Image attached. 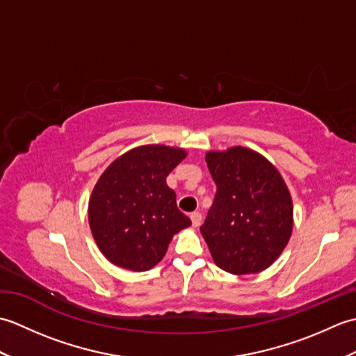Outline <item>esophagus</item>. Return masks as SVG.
I'll return each mask as SVG.
<instances>
[{
	"mask_svg": "<svg viewBox=\"0 0 356 356\" xmlns=\"http://www.w3.org/2000/svg\"><path fill=\"white\" fill-rule=\"evenodd\" d=\"M190 217H191V222H193L194 228H197V226H200V223H202V214L200 213H197V211H195V213H193Z\"/></svg>",
	"mask_w": 356,
	"mask_h": 356,
	"instance_id": "34e87169",
	"label": "esophagus"
}]
</instances>
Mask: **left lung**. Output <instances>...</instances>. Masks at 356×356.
<instances>
[{
    "mask_svg": "<svg viewBox=\"0 0 356 356\" xmlns=\"http://www.w3.org/2000/svg\"><path fill=\"white\" fill-rule=\"evenodd\" d=\"M205 159L217 193L200 232L213 260L234 275L259 274L289 243L293 205L287 185L251 148L208 151Z\"/></svg>",
    "mask_w": 356,
    "mask_h": 356,
    "instance_id": "left-lung-1",
    "label": "left lung"
}]
</instances>
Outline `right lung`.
Returning a JSON list of instances; mask_svg holds the SVG:
<instances>
[{"instance_id":"right-lung-1","label":"right lung","mask_w":356,"mask_h":356,"mask_svg":"<svg viewBox=\"0 0 356 356\" xmlns=\"http://www.w3.org/2000/svg\"><path fill=\"white\" fill-rule=\"evenodd\" d=\"M185 157L184 148L136 147L97 179L88 200V223L99 251L115 266L134 272L154 268L174 234L191 225L166 185V176Z\"/></svg>"}]
</instances>
